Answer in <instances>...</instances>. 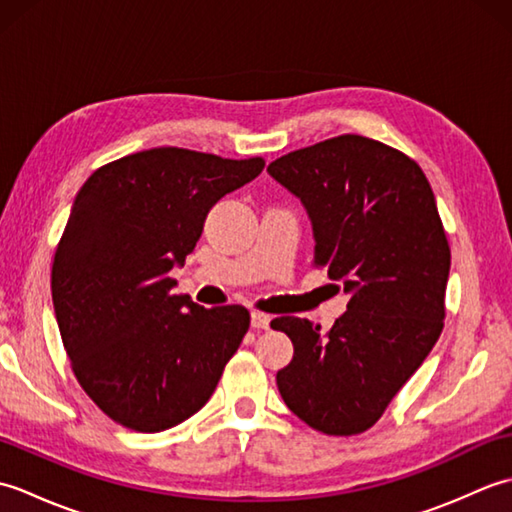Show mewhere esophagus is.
Segmentation results:
<instances>
[{
	"mask_svg": "<svg viewBox=\"0 0 512 512\" xmlns=\"http://www.w3.org/2000/svg\"><path fill=\"white\" fill-rule=\"evenodd\" d=\"M250 323H253V328H257V330H268L270 317H268V314H264V312L253 310V312H250Z\"/></svg>",
	"mask_w": 512,
	"mask_h": 512,
	"instance_id": "esophagus-1",
	"label": "esophagus"
}]
</instances>
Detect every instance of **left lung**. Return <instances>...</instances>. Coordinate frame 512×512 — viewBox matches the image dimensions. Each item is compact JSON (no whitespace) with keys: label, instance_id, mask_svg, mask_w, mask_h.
<instances>
[{"label":"left lung","instance_id":"8db88e82","mask_svg":"<svg viewBox=\"0 0 512 512\" xmlns=\"http://www.w3.org/2000/svg\"><path fill=\"white\" fill-rule=\"evenodd\" d=\"M268 173L312 220L314 268L343 281L347 310L328 334L279 317L295 356L277 372L288 409L328 436L374 427L444 328L451 248L416 160L343 134L273 160Z\"/></svg>","mask_w":512,"mask_h":512}]
</instances>
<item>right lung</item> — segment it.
Masks as SVG:
<instances>
[{
  "label": "right lung",
  "instance_id": "right-lung-1",
  "mask_svg": "<svg viewBox=\"0 0 512 512\" xmlns=\"http://www.w3.org/2000/svg\"><path fill=\"white\" fill-rule=\"evenodd\" d=\"M264 158L154 147L96 169L52 264V303L72 372L107 418L158 433L198 413L248 332L244 306L173 295L206 213Z\"/></svg>",
  "mask_w": 512,
  "mask_h": 512
}]
</instances>
